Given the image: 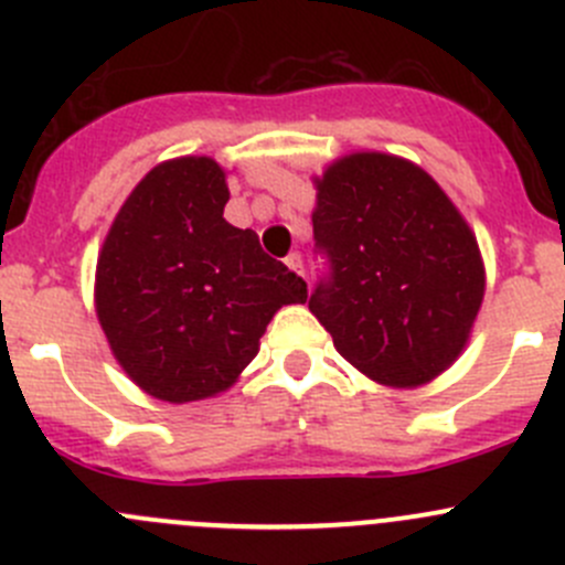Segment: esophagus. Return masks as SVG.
<instances>
[{"mask_svg":"<svg viewBox=\"0 0 565 565\" xmlns=\"http://www.w3.org/2000/svg\"><path fill=\"white\" fill-rule=\"evenodd\" d=\"M284 262H287L289 270L298 273V276H303V259H300V254H289Z\"/></svg>","mask_w":565,"mask_h":565,"instance_id":"obj_1","label":"esophagus"}]
</instances>
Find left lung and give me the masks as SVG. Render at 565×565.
Masks as SVG:
<instances>
[{"instance_id":"left-lung-1","label":"left lung","mask_w":565,"mask_h":565,"mask_svg":"<svg viewBox=\"0 0 565 565\" xmlns=\"http://www.w3.org/2000/svg\"><path fill=\"white\" fill-rule=\"evenodd\" d=\"M330 259L309 309L344 361L385 388H420L465 352L487 270L476 232L418 163L377 150L311 177Z\"/></svg>"}]
</instances>
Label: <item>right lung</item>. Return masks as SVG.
<instances>
[{"label": "right lung", "instance_id": "obj_1", "mask_svg": "<svg viewBox=\"0 0 565 565\" xmlns=\"http://www.w3.org/2000/svg\"><path fill=\"white\" fill-rule=\"evenodd\" d=\"M226 169L207 156L152 167L114 215L95 267V315L111 355L147 396L230 391L281 306L309 289L259 237L224 218Z\"/></svg>", "mask_w": 565, "mask_h": 565}]
</instances>
